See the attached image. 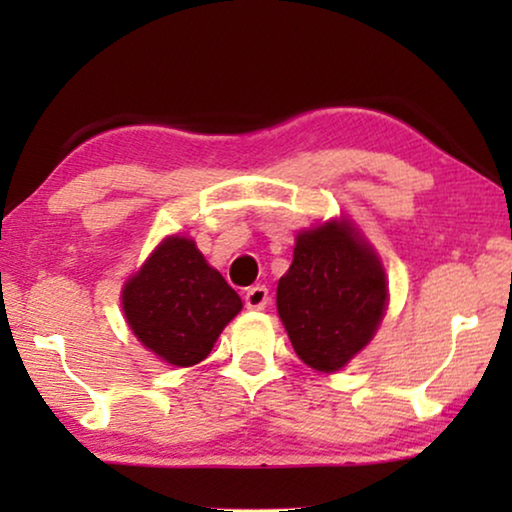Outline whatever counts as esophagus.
<instances>
[{"label": "esophagus", "mask_w": 512, "mask_h": 512, "mask_svg": "<svg viewBox=\"0 0 512 512\" xmlns=\"http://www.w3.org/2000/svg\"><path fill=\"white\" fill-rule=\"evenodd\" d=\"M268 300H270V293L261 284L251 286V289L244 293V303H247L249 310H263V307L268 305Z\"/></svg>", "instance_id": "34e87169"}]
</instances>
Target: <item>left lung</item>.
<instances>
[{
  "instance_id": "left-lung-1",
  "label": "left lung",
  "mask_w": 512,
  "mask_h": 512,
  "mask_svg": "<svg viewBox=\"0 0 512 512\" xmlns=\"http://www.w3.org/2000/svg\"><path fill=\"white\" fill-rule=\"evenodd\" d=\"M387 310V275L347 219L300 230L277 284V312L296 354L319 373L347 366Z\"/></svg>"
}]
</instances>
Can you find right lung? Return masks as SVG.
Instances as JSON below:
<instances>
[{"mask_svg":"<svg viewBox=\"0 0 512 512\" xmlns=\"http://www.w3.org/2000/svg\"><path fill=\"white\" fill-rule=\"evenodd\" d=\"M123 312L142 345L172 366L207 359L242 300L193 240L165 237L123 286Z\"/></svg>","mask_w":512,"mask_h":512,"instance_id":"obj_1","label":"right lung"}]
</instances>
